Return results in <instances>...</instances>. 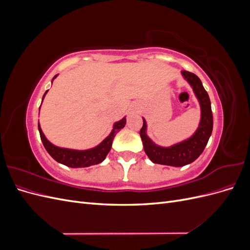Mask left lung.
<instances>
[{
	"instance_id": "left-lung-1",
	"label": "left lung",
	"mask_w": 250,
	"mask_h": 250,
	"mask_svg": "<svg viewBox=\"0 0 250 250\" xmlns=\"http://www.w3.org/2000/svg\"><path fill=\"white\" fill-rule=\"evenodd\" d=\"M183 77L188 82L198 99L201 118L197 130L188 139L179 142L170 147L158 146L147 135V123L143 118V127L140 131L144 150L154 164H161L172 167H183L193 163L203 152L213 131V112H211L209 97L204 89L201 80L195 74L188 71L181 72Z\"/></svg>"
}]
</instances>
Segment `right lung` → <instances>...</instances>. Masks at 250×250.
<instances>
[{
	"instance_id": "right-lung-1",
	"label": "right lung",
	"mask_w": 250,
	"mask_h": 250,
	"mask_svg": "<svg viewBox=\"0 0 250 250\" xmlns=\"http://www.w3.org/2000/svg\"><path fill=\"white\" fill-rule=\"evenodd\" d=\"M57 76L58 75H55V76L53 77L52 82ZM47 93L48 90L44 93L42 100ZM125 125H126V118L124 117L122 120H120L113 124L112 130L109 133L108 137L105 138L99 145L86 150L67 149V148H62V147H57L55 145H53V144L50 141H48L46 137H44L40 123H39V131H40L41 139L44 148H46L48 153L54 158L56 162L62 164L64 166H67V167L70 168H85V167H89V166L100 164L105 160V157H106V155L110 151L112 141L115 139L117 132L122 129Z\"/></svg>"
}]
</instances>
